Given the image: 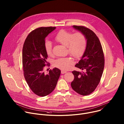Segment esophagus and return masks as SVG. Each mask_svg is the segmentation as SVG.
I'll return each instance as SVG.
<instances>
[{"label":"esophagus","instance_id":"esophagus-1","mask_svg":"<svg viewBox=\"0 0 124 124\" xmlns=\"http://www.w3.org/2000/svg\"><path fill=\"white\" fill-rule=\"evenodd\" d=\"M66 72H67L66 71H65V70H61V74H64L66 73Z\"/></svg>","mask_w":124,"mask_h":124}]
</instances>
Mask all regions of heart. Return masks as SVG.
I'll use <instances>...</instances> for the list:
<instances>
[{
	"mask_svg": "<svg viewBox=\"0 0 124 124\" xmlns=\"http://www.w3.org/2000/svg\"><path fill=\"white\" fill-rule=\"evenodd\" d=\"M54 40L58 43L66 46L67 52L75 58L82 56L85 50L87 40L84 34L80 31L74 33L65 30H60L55 35ZM45 49L48 56H52V46L49 41L45 43ZM73 64V60L70 57H61L53 61V65L62 70H67Z\"/></svg>",
	"mask_w": 124,
	"mask_h": 124,
	"instance_id": "heart-1",
	"label": "heart"
}]
</instances>
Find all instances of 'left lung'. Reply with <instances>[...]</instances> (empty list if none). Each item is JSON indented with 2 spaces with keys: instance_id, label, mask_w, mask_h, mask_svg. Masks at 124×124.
<instances>
[{
  "instance_id": "8db88e82",
  "label": "left lung",
  "mask_w": 124,
  "mask_h": 124,
  "mask_svg": "<svg viewBox=\"0 0 124 124\" xmlns=\"http://www.w3.org/2000/svg\"><path fill=\"white\" fill-rule=\"evenodd\" d=\"M73 27L84 34L87 45L81 60L75 65L84 72H72L74 79L71 86L79 94L87 96L94 91L100 82L104 66V54L100 40L92 30L84 26Z\"/></svg>"
}]
</instances>
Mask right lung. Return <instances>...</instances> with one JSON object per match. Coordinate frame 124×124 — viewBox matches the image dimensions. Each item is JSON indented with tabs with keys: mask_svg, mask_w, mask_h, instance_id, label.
<instances>
[{
	"mask_svg": "<svg viewBox=\"0 0 124 124\" xmlns=\"http://www.w3.org/2000/svg\"><path fill=\"white\" fill-rule=\"evenodd\" d=\"M55 27H41L32 31L26 37L23 48L22 61L25 79L32 91L45 97L54 90L61 71L56 68L45 73L47 55L45 49V38Z\"/></svg>",
	"mask_w": 124,
	"mask_h": 124,
	"instance_id": "1",
	"label": "right lung"
}]
</instances>
